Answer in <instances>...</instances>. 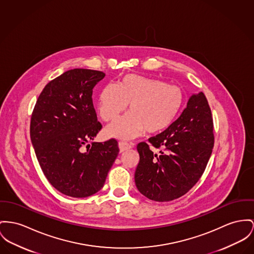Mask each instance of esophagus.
<instances>
[{
	"label": "esophagus",
	"mask_w": 254,
	"mask_h": 254,
	"mask_svg": "<svg viewBox=\"0 0 254 254\" xmlns=\"http://www.w3.org/2000/svg\"><path fill=\"white\" fill-rule=\"evenodd\" d=\"M119 150L120 152H123V151H126L128 149H130L132 147V145L128 142H125V141H119Z\"/></svg>",
	"instance_id": "esophagus-1"
}]
</instances>
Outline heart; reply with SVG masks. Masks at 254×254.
I'll return each instance as SVG.
<instances>
[{
  "instance_id": "b5f03b06",
  "label": "heart",
  "mask_w": 254,
  "mask_h": 254,
  "mask_svg": "<svg viewBox=\"0 0 254 254\" xmlns=\"http://www.w3.org/2000/svg\"><path fill=\"white\" fill-rule=\"evenodd\" d=\"M183 92L167 82L127 74L117 85L108 84L100 91L98 112L104 121H112L124 112H130L106 128L108 136L129 139L140 135L157 134L168 129L183 105Z\"/></svg>"
}]
</instances>
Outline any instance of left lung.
<instances>
[{
    "mask_svg": "<svg viewBox=\"0 0 254 254\" xmlns=\"http://www.w3.org/2000/svg\"><path fill=\"white\" fill-rule=\"evenodd\" d=\"M211 109L203 92L192 94L181 116L167 130L136 146L139 162L135 186L147 198L176 199L194 186L206 169L214 147Z\"/></svg>",
    "mask_w": 254,
    "mask_h": 254,
    "instance_id": "left-lung-1",
    "label": "left lung"
}]
</instances>
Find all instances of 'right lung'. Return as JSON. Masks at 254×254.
Here are the masks:
<instances>
[{"label":"right lung","instance_id":"right-lung-1","mask_svg":"<svg viewBox=\"0 0 254 254\" xmlns=\"http://www.w3.org/2000/svg\"><path fill=\"white\" fill-rule=\"evenodd\" d=\"M104 77L97 70H68L45 85L32 114L31 140L40 168L52 186L68 196L100 190L119 155L115 138L88 144L102 129L92 91Z\"/></svg>","mask_w":254,"mask_h":254}]
</instances>
